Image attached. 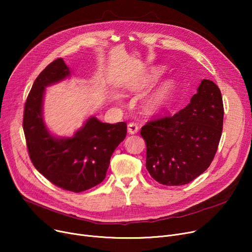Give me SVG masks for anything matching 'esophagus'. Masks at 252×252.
<instances>
[{"label": "esophagus", "mask_w": 252, "mask_h": 252, "mask_svg": "<svg viewBox=\"0 0 252 252\" xmlns=\"http://www.w3.org/2000/svg\"><path fill=\"white\" fill-rule=\"evenodd\" d=\"M127 130L130 135H134L137 134L138 130H139V126L136 123H129L127 126Z\"/></svg>", "instance_id": "obj_1"}]
</instances>
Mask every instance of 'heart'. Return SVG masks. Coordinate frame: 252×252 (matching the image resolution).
Returning a JSON list of instances; mask_svg holds the SVG:
<instances>
[{"label": "heart", "mask_w": 252, "mask_h": 252, "mask_svg": "<svg viewBox=\"0 0 252 252\" xmlns=\"http://www.w3.org/2000/svg\"><path fill=\"white\" fill-rule=\"evenodd\" d=\"M162 71H163V69L161 67L153 68L151 70V74L149 76L150 81H152V79H155L156 77L159 76L162 73ZM170 90H171V84L170 83L166 82V83L162 84L148 99V106H149V107L152 108V109L159 108L160 106L165 102Z\"/></svg>", "instance_id": "1"}]
</instances>
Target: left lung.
Returning a JSON list of instances; mask_svg holds the SVG:
<instances>
[{
	"mask_svg": "<svg viewBox=\"0 0 252 252\" xmlns=\"http://www.w3.org/2000/svg\"><path fill=\"white\" fill-rule=\"evenodd\" d=\"M222 122L221 93L213 81L202 79L184 109L142 127L150 176L165 186H182L200 176L214 160Z\"/></svg>",
	"mask_w": 252,
	"mask_h": 252,
	"instance_id": "8db88e82",
	"label": "left lung"
}]
</instances>
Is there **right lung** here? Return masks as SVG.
<instances>
[{
	"mask_svg": "<svg viewBox=\"0 0 252 252\" xmlns=\"http://www.w3.org/2000/svg\"><path fill=\"white\" fill-rule=\"evenodd\" d=\"M69 75L61 58L38 74L24 105L23 130L34 167L55 186L79 193L105 179L112 153L126 136V124H104L90 117L71 138L51 135L43 119L45 88Z\"/></svg>",
	"mask_w": 252,
	"mask_h": 252,
	"instance_id": "right-lung-1",
	"label": "right lung"
}]
</instances>
